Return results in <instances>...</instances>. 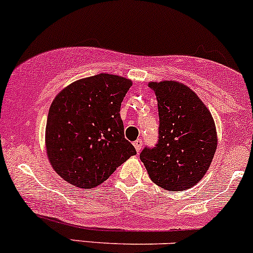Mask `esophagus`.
I'll return each mask as SVG.
<instances>
[{
	"mask_svg": "<svg viewBox=\"0 0 253 253\" xmlns=\"http://www.w3.org/2000/svg\"><path fill=\"white\" fill-rule=\"evenodd\" d=\"M133 145H134L136 152H140V150H141V147H142V140L141 139H136L135 141L133 142Z\"/></svg>",
	"mask_w": 253,
	"mask_h": 253,
	"instance_id": "1",
	"label": "esophagus"
}]
</instances>
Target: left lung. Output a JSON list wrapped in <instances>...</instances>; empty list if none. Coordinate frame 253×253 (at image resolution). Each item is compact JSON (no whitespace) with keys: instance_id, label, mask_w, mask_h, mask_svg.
<instances>
[{"instance_id":"8db88e82","label":"left lung","mask_w":253,"mask_h":253,"mask_svg":"<svg viewBox=\"0 0 253 253\" xmlns=\"http://www.w3.org/2000/svg\"><path fill=\"white\" fill-rule=\"evenodd\" d=\"M159 112V138L140 159L151 180L167 191L194 186L208 172L217 150L211 113L197 94L176 81L150 82Z\"/></svg>"}]
</instances>
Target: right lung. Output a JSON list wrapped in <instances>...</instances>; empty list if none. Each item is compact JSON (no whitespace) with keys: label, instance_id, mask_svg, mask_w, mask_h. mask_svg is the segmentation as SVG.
<instances>
[{"label":"right lung","instance_id":"1","mask_svg":"<svg viewBox=\"0 0 253 253\" xmlns=\"http://www.w3.org/2000/svg\"><path fill=\"white\" fill-rule=\"evenodd\" d=\"M130 86L128 79L97 74L73 82L51 102L45 148L54 171L69 184L95 187L136 154L120 118Z\"/></svg>","mask_w":253,"mask_h":253}]
</instances>
